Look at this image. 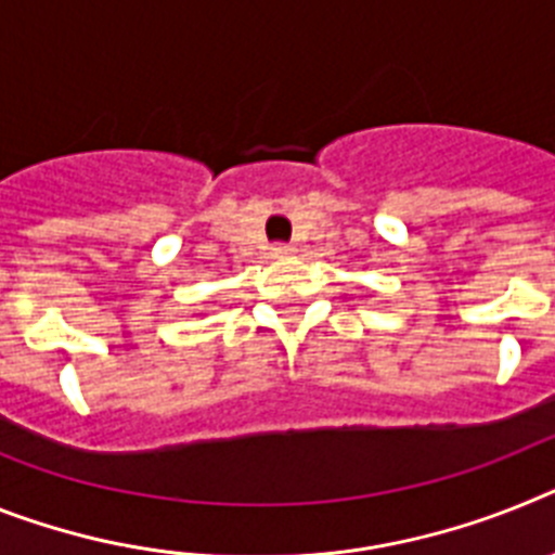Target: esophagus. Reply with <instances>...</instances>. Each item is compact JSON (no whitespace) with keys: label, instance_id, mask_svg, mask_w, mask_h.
Masks as SVG:
<instances>
[{"label":"esophagus","instance_id":"34e87169","mask_svg":"<svg viewBox=\"0 0 555 555\" xmlns=\"http://www.w3.org/2000/svg\"><path fill=\"white\" fill-rule=\"evenodd\" d=\"M273 256H276V259H291L293 254H296V248H293V245H273Z\"/></svg>","mask_w":555,"mask_h":555}]
</instances>
